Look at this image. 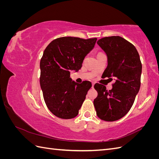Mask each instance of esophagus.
<instances>
[{
  "label": "esophagus",
  "mask_w": 159,
  "mask_h": 159,
  "mask_svg": "<svg viewBox=\"0 0 159 159\" xmlns=\"http://www.w3.org/2000/svg\"><path fill=\"white\" fill-rule=\"evenodd\" d=\"M94 85H95V82H93H93H92V87H93Z\"/></svg>",
  "instance_id": "esophagus-1"
}]
</instances>
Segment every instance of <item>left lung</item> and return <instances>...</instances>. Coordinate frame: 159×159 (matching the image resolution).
<instances>
[{
    "mask_svg": "<svg viewBox=\"0 0 159 159\" xmlns=\"http://www.w3.org/2000/svg\"><path fill=\"white\" fill-rule=\"evenodd\" d=\"M97 43L107 57V66L102 75L113 78L115 81L110 90L103 85L95 84L98 95L93 104L99 118L117 121L131 109L140 89V57L136 48L121 36L105 37Z\"/></svg>",
    "mask_w": 159,
    "mask_h": 159,
    "instance_id": "8db88e82",
    "label": "left lung"
}]
</instances>
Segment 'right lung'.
Listing matches in <instances>:
<instances>
[{
    "label": "right lung",
    "instance_id": "1",
    "mask_svg": "<svg viewBox=\"0 0 159 159\" xmlns=\"http://www.w3.org/2000/svg\"><path fill=\"white\" fill-rule=\"evenodd\" d=\"M96 41V38L61 37L44 50L40 64V87L48 108L56 117L68 119L78 115L92 85L89 81H72L70 71L81 69Z\"/></svg>",
    "mask_w": 159,
    "mask_h": 159
}]
</instances>
